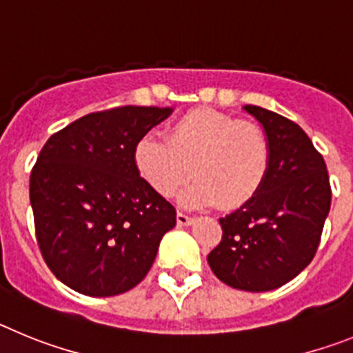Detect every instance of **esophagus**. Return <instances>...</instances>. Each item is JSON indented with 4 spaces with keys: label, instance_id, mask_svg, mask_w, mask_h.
I'll list each match as a JSON object with an SVG mask.
<instances>
[{
    "label": "esophagus",
    "instance_id": "esophagus-1",
    "mask_svg": "<svg viewBox=\"0 0 353 353\" xmlns=\"http://www.w3.org/2000/svg\"><path fill=\"white\" fill-rule=\"evenodd\" d=\"M176 223H179V226H191V224L194 223V219L189 217V215L182 214V212H179V214H176Z\"/></svg>",
    "mask_w": 353,
    "mask_h": 353
}]
</instances>
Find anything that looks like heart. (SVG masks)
<instances>
[{
	"mask_svg": "<svg viewBox=\"0 0 353 353\" xmlns=\"http://www.w3.org/2000/svg\"><path fill=\"white\" fill-rule=\"evenodd\" d=\"M270 143L254 123L210 108L192 109L168 127L166 139L143 134L134 146V166L155 194H180L185 208L217 205L239 208L261 191L269 176Z\"/></svg>",
	"mask_w": 353,
	"mask_h": 353,
	"instance_id": "heart-1",
	"label": "heart"
}]
</instances>
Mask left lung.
<instances>
[{"label": "left lung", "mask_w": 353, "mask_h": 353, "mask_svg": "<svg viewBox=\"0 0 353 353\" xmlns=\"http://www.w3.org/2000/svg\"><path fill=\"white\" fill-rule=\"evenodd\" d=\"M244 109L269 139L270 171L249 203L221 217L223 240L207 260L228 286L269 292L311 263L332 192L325 161L297 123L260 105Z\"/></svg>", "instance_id": "obj_1"}]
</instances>
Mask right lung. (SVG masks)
Here are the masks:
<instances>
[{
  "label": "right lung",
  "instance_id": "obj_1",
  "mask_svg": "<svg viewBox=\"0 0 353 353\" xmlns=\"http://www.w3.org/2000/svg\"><path fill=\"white\" fill-rule=\"evenodd\" d=\"M171 108L123 105L52 134L30 179L37 242L51 272L90 297L141 283L176 210L134 166V146Z\"/></svg>",
  "mask_w": 353,
  "mask_h": 353
}]
</instances>
